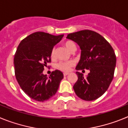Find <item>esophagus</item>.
Returning <instances> with one entry per match:
<instances>
[{
  "label": "esophagus",
  "mask_w": 128,
  "mask_h": 128,
  "mask_svg": "<svg viewBox=\"0 0 128 128\" xmlns=\"http://www.w3.org/2000/svg\"><path fill=\"white\" fill-rule=\"evenodd\" d=\"M68 74H69L68 72H64V73H63V76H67Z\"/></svg>",
  "instance_id": "obj_1"
}]
</instances>
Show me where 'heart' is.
Masks as SVG:
<instances>
[{
	"mask_svg": "<svg viewBox=\"0 0 128 128\" xmlns=\"http://www.w3.org/2000/svg\"><path fill=\"white\" fill-rule=\"evenodd\" d=\"M65 47L67 48L69 51L72 52L74 50L76 49V46L74 42L71 40H68L64 43ZM50 58L54 59L55 58V49L52 48L50 52ZM74 65V62L73 61H66V62H59L56 65V68L60 70L62 72H68L70 70L71 67Z\"/></svg>",
	"mask_w": 128,
	"mask_h": 128,
	"instance_id": "b5f03b06",
	"label": "heart"
}]
</instances>
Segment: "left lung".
Instances as JSON below:
<instances>
[{"label": "left lung", "mask_w": 128, "mask_h": 128, "mask_svg": "<svg viewBox=\"0 0 128 128\" xmlns=\"http://www.w3.org/2000/svg\"><path fill=\"white\" fill-rule=\"evenodd\" d=\"M66 38L81 48L77 70L83 71L84 68L90 70L86 78L76 72L78 80L73 86L76 94L82 100H96L108 90L114 78L116 66L114 48L103 36L91 30L68 34Z\"/></svg>", "instance_id": "left-lung-1"}]
</instances>
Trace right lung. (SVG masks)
<instances>
[{
  "mask_svg": "<svg viewBox=\"0 0 128 128\" xmlns=\"http://www.w3.org/2000/svg\"><path fill=\"white\" fill-rule=\"evenodd\" d=\"M63 36L36 32L22 40L18 46L14 57L16 79L22 90L33 100L44 102L57 92L63 73L56 70L47 78L43 71L51 62V50Z\"/></svg>",
  "mask_w": 128,
  "mask_h": 128,
  "instance_id": "add662e5",
  "label": "right lung"
}]
</instances>
